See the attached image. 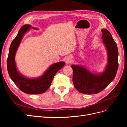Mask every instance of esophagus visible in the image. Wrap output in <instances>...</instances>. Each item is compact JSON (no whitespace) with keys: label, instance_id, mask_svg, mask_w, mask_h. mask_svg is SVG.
Masks as SVG:
<instances>
[{"label":"esophagus","instance_id":"1","mask_svg":"<svg viewBox=\"0 0 127 127\" xmlns=\"http://www.w3.org/2000/svg\"><path fill=\"white\" fill-rule=\"evenodd\" d=\"M72 61V59L70 57H67L66 59H65V62L67 64H70L71 63Z\"/></svg>","mask_w":127,"mask_h":127}]
</instances>
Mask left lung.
Instances as JSON below:
<instances>
[{
    "label": "left lung",
    "mask_w": 127,
    "mask_h": 127,
    "mask_svg": "<svg viewBox=\"0 0 127 127\" xmlns=\"http://www.w3.org/2000/svg\"><path fill=\"white\" fill-rule=\"evenodd\" d=\"M101 31L108 56L105 71L101 75H95L84 67L77 65L71 66L73 70V84L76 89L81 93L92 94L99 93L112 82L117 74L119 66L117 43L108 30L103 29Z\"/></svg>",
    "instance_id": "1"
}]
</instances>
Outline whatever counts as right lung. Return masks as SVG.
Returning <instances> with one entry per match:
<instances>
[{
	"mask_svg": "<svg viewBox=\"0 0 127 127\" xmlns=\"http://www.w3.org/2000/svg\"><path fill=\"white\" fill-rule=\"evenodd\" d=\"M31 27V26L28 25L22 26L17 36L11 42L7 58V70L11 80L22 92L26 94H40L44 93L48 90L51 85L55 75L64 66L65 63L59 62L52 64L44 75L38 78H27L19 74L15 64V53L23 36ZM32 28L37 30L36 28Z\"/></svg>",
	"mask_w": 127,
	"mask_h": 127,
	"instance_id": "right-lung-1",
	"label": "right lung"
}]
</instances>
